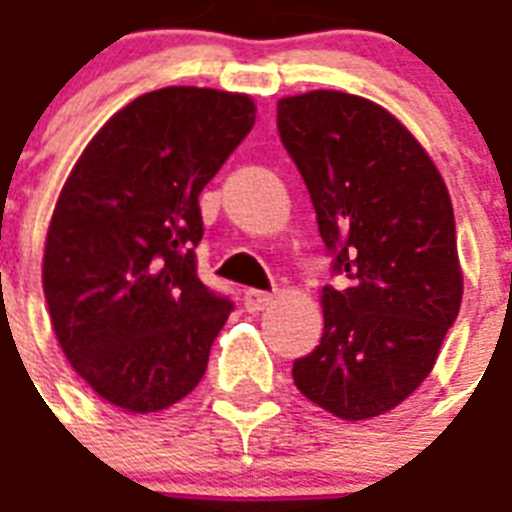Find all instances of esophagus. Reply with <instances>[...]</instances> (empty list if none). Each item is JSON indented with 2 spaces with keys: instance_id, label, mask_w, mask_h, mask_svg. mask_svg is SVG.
<instances>
[{
  "instance_id": "obj_1",
  "label": "esophagus",
  "mask_w": 512,
  "mask_h": 512,
  "mask_svg": "<svg viewBox=\"0 0 512 512\" xmlns=\"http://www.w3.org/2000/svg\"><path fill=\"white\" fill-rule=\"evenodd\" d=\"M272 293L269 291H259V288H248V291L243 293V304H245V310L248 312H261V310H267L269 304H272Z\"/></svg>"
}]
</instances>
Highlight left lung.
Returning <instances> with one entry per match:
<instances>
[{"instance_id": "1", "label": "left lung", "mask_w": 512, "mask_h": 512, "mask_svg": "<svg viewBox=\"0 0 512 512\" xmlns=\"http://www.w3.org/2000/svg\"><path fill=\"white\" fill-rule=\"evenodd\" d=\"M280 141L318 213L336 275L323 288V339L293 360L304 398L358 422L387 414L433 371L462 304L449 189L387 109L312 90L277 101Z\"/></svg>"}]
</instances>
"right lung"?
I'll return each instance as SVG.
<instances>
[{
	"mask_svg": "<svg viewBox=\"0 0 512 512\" xmlns=\"http://www.w3.org/2000/svg\"><path fill=\"white\" fill-rule=\"evenodd\" d=\"M253 122L243 93L152 90L95 133L63 184L42 288L63 355L112 406L162 411L208 368L235 304L197 277V197Z\"/></svg>",
	"mask_w": 512,
	"mask_h": 512,
	"instance_id": "obj_1",
	"label": "right lung"
}]
</instances>
